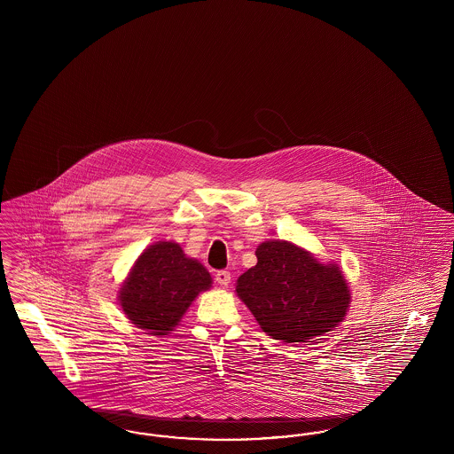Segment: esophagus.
Wrapping results in <instances>:
<instances>
[{
  "label": "esophagus",
  "mask_w": 454,
  "mask_h": 454,
  "mask_svg": "<svg viewBox=\"0 0 454 454\" xmlns=\"http://www.w3.org/2000/svg\"><path fill=\"white\" fill-rule=\"evenodd\" d=\"M216 283L221 285V286H228L230 283H231V275H230V271H224V270H221L216 273Z\"/></svg>",
  "instance_id": "1"
}]
</instances>
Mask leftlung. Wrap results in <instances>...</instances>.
<instances>
[{
	"label": "left lung",
	"mask_w": 454,
	"mask_h": 454,
	"mask_svg": "<svg viewBox=\"0 0 454 454\" xmlns=\"http://www.w3.org/2000/svg\"><path fill=\"white\" fill-rule=\"evenodd\" d=\"M236 293L262 330L285 343H309L346 317L351 296L338 264H321L289 241H264Z\"/></svg>",
	"instance_id": "obj_1"
}]
</instances>
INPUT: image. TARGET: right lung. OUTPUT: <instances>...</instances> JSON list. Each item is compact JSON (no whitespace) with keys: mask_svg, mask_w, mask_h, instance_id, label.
Wrapping results in <instances>:
<instances>
[{"mask_svg":"<svg viewBox=\"0 0 454 454\" xmlns=\"http://www.w3.org/2000/svg\"><path fill=\"white\" fill-rule=\"evenodd\" d=\"M209 288L211 275L201 262L188 258L178 243L158 241L141 253L118 298L133 325L163 336Z\"/></svg>","mask_w":454,"mask_h":454,"instance_id":"1","label":"right lung"}]
</instances>
